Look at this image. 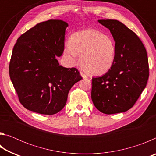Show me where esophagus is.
<instances>
[{"instance_id": "obj_1", "label": "esophagus", "mask_w": 156, "mask_h": 156, "mask_svg": "<svg viewBox=\"0 0 156 156\" xmlns=\"http://www.w3.org/2000/svg\"><path fill=\"white\" fill-rule=\"evenodd\" d=\"M80 75H81L82 77H83V78H87V75L85 74V73H83V72H80Z\"/></svg>"}]
</instances>
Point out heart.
Returning a JSON list of instances; mask_svg holds the SVG:
<instances>
[{"instance_id": "1", "label": "heart", "mask_w": 156, "mask_h": 156, "mask_svg": "<svg viewBox=\"0 0 156 156\" xmlns=\"http://www.w3.org/2000/svg\"><path fill=\"white\" fill-rule=\"evenodd\" d=\"M116 53L112 37L92 29L73 34L63 49V56L72 65L77 62L80 55L81 67L92 76L109 72L115 62Z\"/></svg>"}]
</instances>
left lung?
Listing matches in <instances>:
<instances>
[{
	"mask_svg": "<svg viewBox=\"0 0 156 156\" xmlns=\"http://www.w3.org/2000/svg\"><path fill=\"white\" fill-rule=\"evenodd\" d=\"M109 29L117 53L112 69L101 77L92 78L91 99L105 114L130 109L146 87L149 62L146 49L133 31L117 20H98Z\"/></svg>",
	"mask_w": 156,
	"mask_h": 156,
	"instance_id": "1",
	"label": "left lung"
}]
</instances>
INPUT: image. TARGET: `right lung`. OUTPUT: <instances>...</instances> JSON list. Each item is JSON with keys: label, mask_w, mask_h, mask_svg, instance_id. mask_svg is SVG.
<instances>
[{"label": "right lung", "mask_w": 156, "mask_h": 156, "mask_svg": "<svg viewBox=\"0 0 156 156\" xmlns=\"http://www.w3.org/2000/svg\"><path fill=\"white\" fill-rule=\"evenodd\" d=\"M68 23L49 20L18 38L9 63V76L23 106L53 115L61 111L72 86L83 79L77 69L60 65Z\"/></svg>", "instance_id": "1"}]
</instances>
